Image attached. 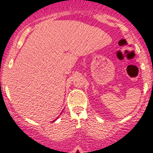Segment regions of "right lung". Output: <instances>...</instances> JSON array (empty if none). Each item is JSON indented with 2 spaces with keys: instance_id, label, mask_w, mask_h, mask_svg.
Returning a JSON list of instances; mask_svg holds the SVG:
<instances>
[{
  "instance_id": "add662e5",
  "label": "right lung",
  "mask_w": 153,
  "mask_h": 153,
  "mask_svg": "<svg viewBox=\"0 0 153 153\" xmlns=\"http://www.w3.org/2000/svg\"><path fill=\"white\" fill-rule=\"evenodd\" d=\"M53 122H54V121H53Z\"/></svg>"
}]
</instances>
